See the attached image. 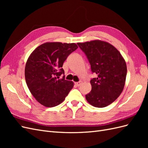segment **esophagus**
Here are the masks:
<instances>
[{
    "instance_id": "obj_1",
    "label": "esophagus",
    "mask_w": 148,
    "mask_h": 148,
    "mask_svg": "<svg viewBox=\"0 0 148 148\" xmlns=\"http://www.w3.org/2000/svg\"><path fill=\"white\" fill-rule=\"evenodd\" d=\"M81 83H82V82L79 81V82H76V83H75V85H76V86H79L80 84H81Z\"/></svg>"
}]
</instances>
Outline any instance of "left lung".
Instances as JSON below:
<instances>
[{
    "label": "left lung",
    "mask_w": 148,
    "mask_h": 148,
    "mask_svg": "<svg viewBox=\"0 0 148 148\" xmlns=\"http://www.w3.org/2000/svg\"><path fill=\"white\" fill-rule=\"evenodd\" d=\"M90 64L91 91L86 95L89 104L104 107L112 104L122 92L127 69L125 61L117 49L104 41H91L77 43Z\"/></svg>",
    "instance_id": "left-lung-1"
}]
</instances>
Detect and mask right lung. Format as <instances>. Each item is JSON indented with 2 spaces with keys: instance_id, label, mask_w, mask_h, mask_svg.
Instances as JSON below:
<instances>
[{
  "instance_id": "add662e5",
  "label": "right lung",
  "mask_w": 148,
  "mask_h": 148,
  "mask_svg": "<svg viewBox=\"0 0 148 148\" xmlns=\"http://www.w3.org/2000/svg\"><path fill=\"white\" fill-rule=\"evenodd\" d=\"M78 46L75 43L46 42L31 53L25 70V79L31 93L40 104L52 107L60 104L73 87L65 79L62 66Z\"/></svg>"
}]
</instances>
